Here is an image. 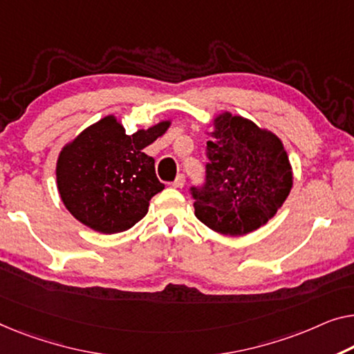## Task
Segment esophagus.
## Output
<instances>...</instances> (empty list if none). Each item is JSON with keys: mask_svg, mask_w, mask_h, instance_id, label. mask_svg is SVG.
<instances>
[{"mask_svg": "<svg viewBox=\"0 0 354 354\" xmlns=\"http://www.w3.org/2000/svg\"><path fill=\"white\" fill-rule=\"evenodd\" d=\"M184 183H186V179H184V175H178L175 181L171 183V186L176 187V189H181L184 186Z\"/></svg>", "mask_w": 354, "mask_h": 354, "instance_id": "obj_1", "label": "esophagus"}]
</instances>
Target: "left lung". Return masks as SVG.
Wrapping results in <instances>:
<instances>
[{
    "instance_id": "8db88e82",
    "label": "left lung",
    "mask_w": 354,
    "mask_h": 354,
    "mask_svg": "<svg viewBox=\"0 0 354 354\" xmlns=\"http://www.w3.org/2000/svg\"><path fill=\"white\" fill-rule=\"evenodd\" d=\"M207 141V181L191 187L195 216L211 230L246 235L281 208L292 168L281 140L241 115L223 113Z\"/></svg>"
}]
</instances>
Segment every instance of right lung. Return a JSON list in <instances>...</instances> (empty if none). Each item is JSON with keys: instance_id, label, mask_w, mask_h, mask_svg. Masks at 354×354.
I'll return each mask as SVG.
<instances>
[{"instance_id": "1", "label": "right lung", "mask_w": 354, "mask_h": 354, "mask_svg": "<svg viewBox=\"0 0 354 354\" xmlns=\"http://www.w3.org/2000/svg\"><path fill=\"white\" fill-rule=\"evenodd\" d=\"M163 120L127 135L115 115H106L63 146L57 160V187L75 218L100 234L129 230L141 221L149 200L163 191L146 146L170 127Z\"/></svg>"}]
</instances>
